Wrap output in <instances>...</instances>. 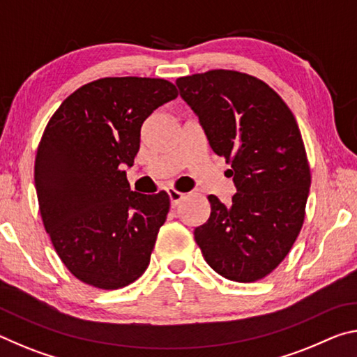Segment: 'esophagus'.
<instances>
[{
  "mask_svg": "<svg viewBox=\"0 0 357 357\" xmlns=\"http://www.w3.org/2000/svg\"><path fill=\"white\" fill-rule=\"evenodd\" d=\"M168 197H170V202H172V206L176 208L178 204L183 202V198L185 197V193L183 192H178L176 189H168Z\"/></svg>",
  "mask_w": 357,
  "mask_h": 357,
  "instance_id": "1",
  "label": "esophagus"
}]
</instances>
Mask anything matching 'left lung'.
<instances>
[{"label": "left lung", "instance_id": "left-lung-1", "mask_svg": "<svg viewBox=\"0 0 357 357\" xmlns=\"http://www.w3.org/2000/svg\"><path fill=\"white\" fill-rule=\"evenodd\" d=\"M179 94L211 148L231 165V203L209 195L211 215L193 236L206 263L228 280L273 273L291 250L305 217L310 165L299 126L268 83L238 70L179 77Z\"/></svg>", "mask_w": 357, "mask_h": 357}]
</instances>
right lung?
Returning a JSON list of instances; mask_svg holds the SVG:
<instances>
[{
    "mask_svg": "<svg viewBox=\"0 0 357 357\" xmlns=\"http://www.w3.org/2000/svg\"><path fill=\"white\" fill-rule=\"evenodd\" d=\"M164 78L105 77L83 84L48 121L34 162L42 222L58 257L86 285L118 289L146 271L170 198L132 192L124 165L151 113L176 99Z\"/></svg>",
    "mask_w": 357,
    "mask_h": 357,
    "instance_id": "1",
    "label": "right lung"
}]
</instances>
